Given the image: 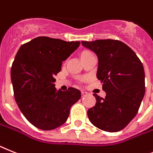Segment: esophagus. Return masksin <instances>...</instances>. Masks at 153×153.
<instances>
[{"mask_svg":"<svg viewBox=\"0 0 153 153\" xmlns=\"http://www.w3.org/2000/svg\"><path fill=\"white\" fill-rule=\"evenodd\" d=\"M87 95H88V92H84V91H83V92H82V97H85V96H86Z\"/></svg>","mask_w":153,"mask_h":153,"instance_id":"34e87169","label":"esophagus"}]
</instances>
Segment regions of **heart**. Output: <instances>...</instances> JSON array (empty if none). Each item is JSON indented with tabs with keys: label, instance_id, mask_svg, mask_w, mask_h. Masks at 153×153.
Wrapping results in <instances>:
<instances>
[{
	"label": "heart",
	"instance_id": "obj_1",
	"mask_svg": "<svg viewBox=\"0 0 153 153\" xmlns=\"http://www.w3.org/2000/svg\"><path fill=\"white\" fill-rule=\"evenodd\" d=\"M90 53H92L90 52H88V51H84V52L82 53V55H81V57H85V56H86V55H88V54H90Z\"/></svg>",
	"mask_w": 153,
	"mask_h": 153
}]
</instances>
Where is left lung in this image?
I'll use <instances>...</instances> for the list:
<instances>
[{
    "instance_id": "obj_1",
    "label": "left lung",
    "mask_w": 153,
    "mask_h": 153,
    "mask_svg": "<svg viewBox=\"0 0 153 153\" xmlns=\"http://www.w3.org/2000/svg\"><path fill=\"white\" fill-rule=\"evenodd\" d=\"M98 57L96 76L106 97L96 94V102L88 110L94 126L109 132L119 131L136 116L145 95V71L135 53L121 41H82Z\"/></svg>"
}]
</instances>
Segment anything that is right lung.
Wrapping results in <instances>:
<instances>
[{
  "label": "right lung",
  "mask_w": 153,
  "mask_h": 153,
  "mask_svg": "<svg viewBox=\"0 0 153 153\" xmlns=\"http://www.w3.org/2000/svg\"><path fill=\"white\" fill-rule=\"evenodd\" d=\"M80 42L39 36L23 44L11 69L15 101L21 112L37 128L50 131L66 122L70 109L81 98V92L55 88L54 75L62 61L76 51Z\"/></svg>",
  "instance_id": "obj_1"
}]
</instances>
